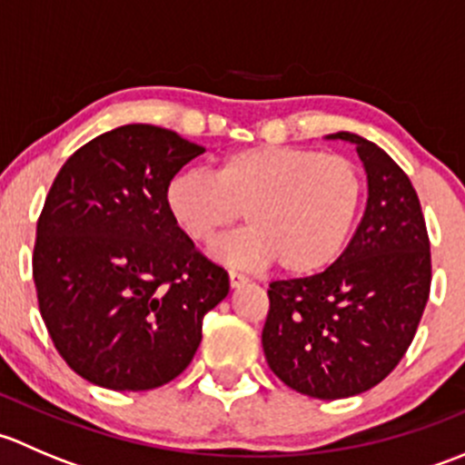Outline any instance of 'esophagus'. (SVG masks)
Wrapping results in <instances>:
<instances>
[{"label":"esophagus","instance_id":"esophagus-1","mask_svg":"<svg viewBox=\"0 0 465 465\" xmlns=\"http://www.w3.org/2000/svg\"><path fill=\"white\" fill-rule=\"evenodd\" d=\"M245 283H247L245 274H241V272H236V270L229 272V285H232V288H241V285H245Z\"/></svg>","mask_w":465,"mask_h":465}]
</instances>
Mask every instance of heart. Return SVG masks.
Listing matches in <instances>:
<instances>
[{"label":"heart","instance_id":"heart-1","mask_svg":"<svg viewBox=\"0 0 465 465\" xmlns=\"http://www.w3.org/2000/svg\"><path fill=\"white\" fill-rule=\"evenodd\" d=\"M362 175L344 154L292 145L227 153L215 173L180 171L166 182L163 206L191 242H211L241 220L250 227L213 245L224 265L261 270L281 262L292 276L326 270L344 250L362 204Z\"/></svg>","mask_w":465,"mask_h":465}]
</instances>
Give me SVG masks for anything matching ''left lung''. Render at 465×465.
Returning <instances> with one entry per match:
<instances>
[{"instance_id":"obj_1","label":"left lung","mask_w":465,"mask_h":465,"mask_svg":"<svg viewBox=\"0 0 465 465\" xmlns=\"http://www.w3.org/2000/svg\"><path fill=\"white\" fill-rule=\"evenodd\" d=\"M326 139L358 150L367 209L328 270L270 283L262 351L290 389L337 401L369 391L401 362L428 303L432 261L419 195L402 168L360 134Z\"/></svg>"}]
</instances>
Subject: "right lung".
<instances>
[{
	"instance_id": "add662e5",
	"label": "right lung",
	"mask_w": 465,
	"mask_h": 465,
	"mask_svg": "<svg viewBox=\"0 0 465 465\" xmlns=\"http://www.w3.org/2000/svg\"><path fill=\"white\" fill-rule=\"evenodd\" d=\"M204 148L130 124L60 168L37 220L33 281L55 349L81 378L145 391L180 376L229 276L171 223L166 182Z\"/></svg>"
}]
</instances>
